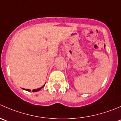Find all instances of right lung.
I'll list each match as a JSON object with an SVG mask.
<instances>
[{
	"label": "right lung",
	"mask_w": 121,
	"mask_h": 121,
	"mask_svg": "<svg viewBox=\"0 0 121 121\" xmlns=\"http://www.w3.org/2000/svg\"><path fill=\"white\" fill-rule=\"evenodd\" d=\"M44 86H45V84H44V85H43V86L41 87H39V88H38V89H33V90H32V92H38V91H39V90H41V89H42L43 87H44ZM24 89V90H26V91H28V92H31V90H30V89Z\"/></svg>",
	"instance_id": "obj_1"
}]
</instances>
